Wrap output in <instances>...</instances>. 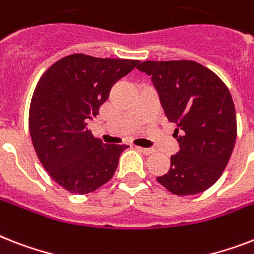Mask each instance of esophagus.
<instances>
[{
    "instance_id": "34e87169",
    "label": "esophagus",
    "mask_w": 254,
    "mask_h": 254,
    "mask_svg": "<svg viewBox=\"0 0 254 254\" xmlns=\"http://www.w3.org/2000/svg\"><path fill=\"white\" fill-rule=\"evenodd\" d=\"M137 150L138 151L143 152L145 155H150V154H152V152L155 151L154 148H145V147H137Z\"/></svg>"
}]
</instances>
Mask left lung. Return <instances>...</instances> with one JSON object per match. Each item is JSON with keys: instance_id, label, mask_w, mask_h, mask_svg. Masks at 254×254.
<instances>
[{"instance_id": "obj_1", "label": "left lung", "mask_w": 254, "mask_h": 254, "mask_svg": "<svg viewBox=\"0 0 254 254\" xmlns=\"http://www.w3.org/2000/svg\"><path fill=\"white\" fill-rule=\"evenodd\" d=\"M137 69L151 77L180 146L170 171L156 180L176 195L209 189L223 174L238 134L230 90L194 61H143Z\"/></svg>"}]
</instances>
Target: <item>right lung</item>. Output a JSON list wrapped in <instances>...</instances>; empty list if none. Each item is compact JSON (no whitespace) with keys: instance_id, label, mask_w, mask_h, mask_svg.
Returning <instances> with one entry per match:
<instances>
[{"instance_id":"obj_1","label":"right lung","mask_w":254,"mask_h":254,"mask_svg":"<svg viewBox=\"0 0 254 254\" xmlns=\"http://www.w3.org/2000/svg\"><path fill=\"white\" fill-rule=\"evenodd\" d=\"M138 63L75 53L53 64L36 84L28 116L32 145L49 176L70 193L96 190L116 172L129 146L106 145L86 127Z\"/></svg>"}]
</instances>
